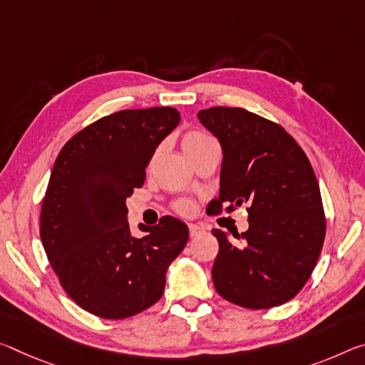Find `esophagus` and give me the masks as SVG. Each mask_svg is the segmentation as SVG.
I'll return each mask as SVG.
<instances>
[{
	"label": "esophagus",
	"instance_id": "obj_1",
	"mask_svg": "<svg viewBox=\"0 0 365 365\" xmlns=\"http://www.w3.org/2000/svg\"><path fill=\"white\" fill-rule=\"evenodd\" d=\"M188 229H190V235H192V237H196V235L205 232V227H203V225H200V224H190Z\"/></svg>",
	"mask_w": 365,
	"mask_h": 365
}]
</instances>
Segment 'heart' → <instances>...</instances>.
Wrapping results in <instances>:
<instances>
[{
  "mask_svg": "<svg viewBox=\"0 0 365 365\" xmlns=\"http://www.w3.org/2000/svg\"><path fill=\"white\" fill-rule=\"evenodd\" d=\"M207 141H211V138L207 136V135H205V133H201V131H188L187 135L183 136V140H182V146H183V151L185 153H192V151H195L196 148H200V146H203L205 143H207ZM178 211L180 212H183V214H187V212H190L192 211V205L188 203V201H182L180 205H178Z\"/></svg>",
  "mask_w": 365,
  "mask_h": 365,
  "instance_id": "1",
  "label": "heart"
}]
</instances>
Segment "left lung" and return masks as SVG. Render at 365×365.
I'll return each mask as SVG.
<instances>
[{"mask_svg": "<svg viewBox=\"0 0 365 365\" xmlns=\"http://www.w3.org/2000/svg\"><path fill=\"white\" fill-rule=\"evenodd\" d=\"M198 118L222 148L219 198L211 212L248 205V230L214 229L219 253L212 282L219 296L245 309L291 300L314 271L325 240L320 188L307 155L273 121L244 108L212 107Z\"/></svg>", "mask_w": 365, "mask_h": 365, "instance_id": "1", "label": "left lung"}]
</instances>
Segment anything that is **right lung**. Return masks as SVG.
<instances>
[{"mask_svg": "<svg viewBox=\"0 0 365 365\" xmlns=\"http://www.w3.org/2000/svg\"><path fill=\"white\" fill-rule=\"evenodd\" d=\"M180 123L172 107L121 110L86 126L58 154L40 214L51 268L81 309L128 318L164 294L188 225L165 216L131 234L126 200L141 188L159 144Z\"/></svg>", "mask_w": 365, "mask_h": 365, "instance_id": "obj_1", "label": "right lung"}]
</instances>
